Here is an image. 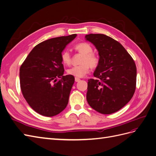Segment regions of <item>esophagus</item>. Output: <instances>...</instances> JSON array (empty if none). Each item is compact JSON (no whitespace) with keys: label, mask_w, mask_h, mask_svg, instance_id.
I'll return each mask as SVG.
<instances>
[{"label":"esophagus","mask_w":156,"mask_h":156,"mask_svg":"<svg viewBox=\"0 0 156 156\" xmlns=\"http://www.w3.org/2000/svg\"><path fill=\"white\" fill-rule=\"evenodd\" d=\"M75 82H79L80 81V79L78 78V77H75Z\"/></svg>","instance_id":"esophagus-1"}]
</instances>
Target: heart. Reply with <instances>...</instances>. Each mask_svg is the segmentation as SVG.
<instances>
[{
	"label": "heart",
	"instance_id": "heart-1",
	"mask_svg": "<svg viewBox=\"0 0 156 156\" xmlns=\"http://www.w3.org/2000/svg\"><path fill=\"white\" fill-rule=\"evenodd\" d=\"M75 49L79 53L83 55L80 62L81 64L76 66L72 67L67 69L68 75H73L76 77H83L86 75L90 71V67L96 68L99 64L98 56L92 53L93 49L88 43L83 42L75 45ZM61 60L65 65H69L72 62V57L68 50H64L61 53Z\"/></svg>",
	"mask_w": 156,
	"mask_h": 156
}]
</instances>
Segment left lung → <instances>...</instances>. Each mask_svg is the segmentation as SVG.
Masks as SVG:
<instances>
[{"instance_id": "8db88e82", "label": "left lung", "mask_w": 156, "mask_h": 156, "mask_svg": "<svg viewBox=\"0 0 156 156\" xmlns=\"http://www.w3.org/2000/svg\"><path fill=\"white\" fill-rule=\"evenodd\" d=\"M98 51L100 59L88 82L87 100L93 109L104 115L124 107L136 88V68L133 59L119 41L102 34L85 36Z\"/></svg>"}]
</instances>
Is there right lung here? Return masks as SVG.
Masks as SVG:
<instances>
[{
    "label": "right lung",
    "instance_id": "obj_1",
    "mask_svg": "<svg viewBox=\"0 0 156 156\" xmlns=\"http://www.w3.org/2000/svg\"><path fill=\"white\" fill-rule=\"evenodd\" d=\"M76 34L53 37L36 45L21 64L20 87L23 97L33 110L54 116L66 107L75 81L73 75H63L61 53Z\"/></svg>",
    "mask_w": 156,
    "mask_h": 156
}]
</instances>
